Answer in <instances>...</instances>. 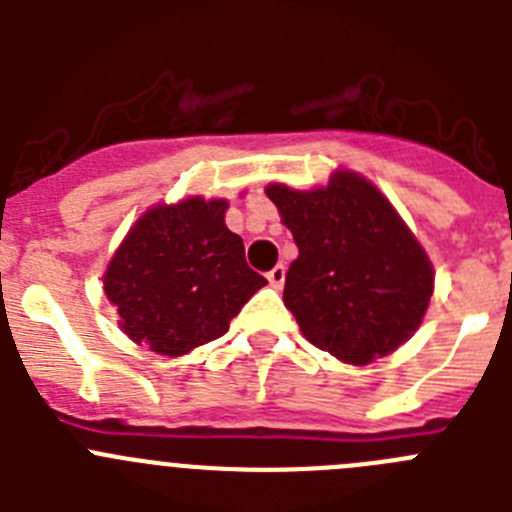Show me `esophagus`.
<instances>
[{"label":"esophagus","mask_w":512,"mask_h":512,"mask_svg":"<svg viewBox=\"0 0 512 512\" xmlns=\"http://www.w3.org/2000/svg\"><path fill=\"white\" fill-rule=\"evenodd\" d=\"M284 277H287V269H284L282 264L274 266V269H271L269 274H266V279H269V282H271V287H277V289L284 284Z\"/></svg>","instance_id":"1"}]
</instances>
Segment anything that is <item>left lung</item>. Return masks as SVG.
<instances>
[{
	"label": "left lung",
	"mask_w": 512,
	"mask_h": 512,
	"mask_svg": "<svg viewBox=\"0 0 512 512\" xmlns=\"http://www.w3.org/2000/svg\"><path fill=\"white\" fill-rule=\"evenodd\" d=\"M266 197L297 243L284 305L302 336L343 364L364 366L410 341L433 295L431 259L382 189L336 169L328 184Z\"/></svg>",
	"instance_id": "1"
}]
</instances>
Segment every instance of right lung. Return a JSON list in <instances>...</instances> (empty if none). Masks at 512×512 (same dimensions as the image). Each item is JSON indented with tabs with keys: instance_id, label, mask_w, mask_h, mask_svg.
<instances>
[{
	"instance_id": "obj_1",
	"label": "right lung",
	"mask_w": 512,
	"mask_h": 512,
	"mask_svg": "<svg viewBox=\"0 0 512 512\" xmlns=\"http://www.w3.org/2000/svg\"><path fill=\"white\" fill-rule=\"evenodd\" d=\"M228 200L192 194L148 207L102 274L117 328L161 356H184L225 336L266 284L248 269L243 238L225 225Z\"/></svg>"
}]
</instances>
